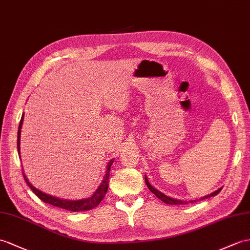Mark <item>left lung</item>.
I'll return each instance as SVG.
<instances>
[{
	"instance_id": "left-lung-1",
	"label": "left lung",
	"mask_w": 250,
	"mask_h": 250,
	"mask_svg": "<svg viewBox=\"0 0 250 250\" xmlns=\"http://www.w3.org/2000/svg\"><path fill=\"white\" fill-rule=\"evenodd\" d=\"M145 184H146V186H147V188H149L150 190V192L151 193H154L155 195L159 198V199H161L163 203H166V204H167V205H187V204H188V202L187 200V202H185V200H179V199H175V198H172V197H169V196H167V195H164V194L162 193V192H160V191H158L157 188H155L154 187H151L150 186V184L148 182V179L145 177ZM221 190H222V188H218V190H216L215 192H213V193H211V194H209V195H207V196H204V197H202V198H199V199H195V200H190V203L192 204V203H195V202H198V200H204V199H207V198H209V197H212V196H215V195H217L218 193L221 192Z\"/></svg>"
}]
</instances>
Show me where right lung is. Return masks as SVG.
Wrapping results in <instances>:
<instances>
[{"instance_id":"right-lung-1","label":"right lung","mask_w":250,"mask_h":250,"mask_svg":"<svg viewBox=\"0 0 250 250\" xmlns=\"http://www.w3.org/2000/svg\"><path fill=\"white\" fill-rule=\"evenodd\" d=\"M23 119H24V114H22V118L20 121L19 124V129H18V140H17V146H18V153L20 155V136H21V127L23 124ZM113 163V159L108 163L107 166V171H106V175L105 178L103 180V182L101 184V186L97 188V190L94 192V194L91 197L84 198V199H79V200H68V199H60L52 195H48V194H45L43 192H41L38 188H36L30 182L27 180L26 176L24 175L23 172V176L24 179H25L26 184L28 185V187L32 188L33 192L37 195L42 202H44L46 204L53 205L55 207H59V208H62L65 210L69 211H73V212H78V211H86V210H90L95 208L96 206H99V204L102 202V199L105 197L107 190H108V180H109V172H110V167Z\"/></svg>"}]
</instances>
